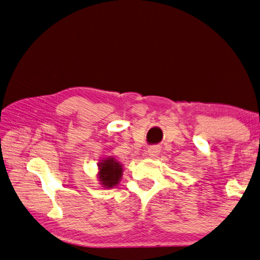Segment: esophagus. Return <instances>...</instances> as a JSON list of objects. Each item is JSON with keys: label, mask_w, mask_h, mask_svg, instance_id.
I'll list each match as a JSON object with an SVG mask.
<instances>
[{"label": "esophagus", "mask_w": 260, "mask_h": 260, "mask_svg": "<svg viewBox=\"0 0 260 260\" xmlns=\"http://www.w3.org/2000/svg\"><path fill=\"white\" fill-rule=\"evenodd\" d=\"M159 152H160V148H159L158 145H151L150 148L148 149V154L150 155L151 158L157 157V155L159 154Z\"/></svg>", "instance_id": "esophagus-1"}]
</instances>
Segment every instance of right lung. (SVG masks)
Listing matches in <instances>:
<instances>
[{"label":"right lung","instance_id":"obj_1","mask_svg":"<svg viewBox=\"0 0 260 260\" xmlns=\"http://www.w3.org/2000/svg\"><path fill=\"white\" fill-rule=\"evenodd\" d=\"M99 166H100L99 177H100V181L102 182L103 185L107 187H112L117 185L122 173L121 165L116 161L115 159L109 158L102 160V162H100Z\"/></svg>","mask_w":260,"mask_h":260}]
</instances>
